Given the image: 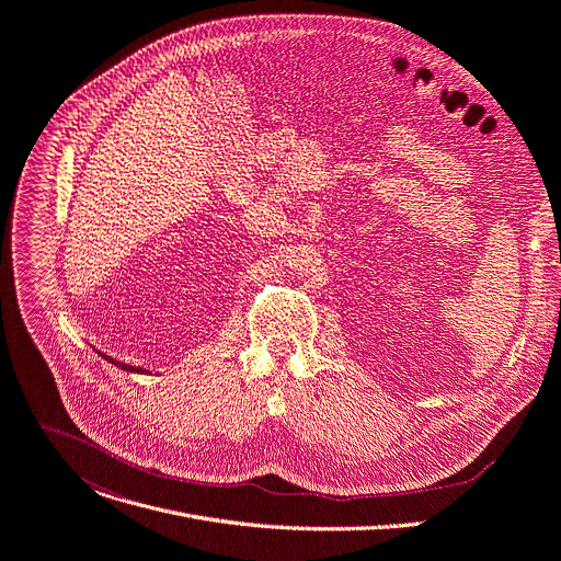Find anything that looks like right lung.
Instances as JSON below:
<instances>
[{
	"mask_svg": "<svg viewBox=\"0 0 561 561\" xmlns=\"http://www.w3.org/2000/svg\"><path fill=\"white\" fill-rule=\"evenodd\" d=\"M103 355L105 360H110L112 365H116V367H121V369H125V371H129V374H149L147 369H140V367H131V365H125V363H118V360H114V358H110V355H105V353H100Z\"/></svg>",
	"mask_w": 561,
	"mask_h": 561,
	"instance_id": "1",
	"label": "right lung"
}]
</instances>
